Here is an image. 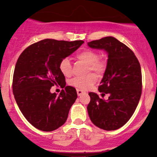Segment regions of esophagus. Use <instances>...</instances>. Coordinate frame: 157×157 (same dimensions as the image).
<instances>
[{"instance_id": "esophagus-1", "label": "esophagus", "mask_w": 157, "mask_h": 157, "mask_svg": "<svg viewBox=\"0 0 157 157\" xmlns=\"http://www.w3.org/2000/svg\"><path fill=\"white\" fill-rule=\"evenodd\" d=\"M77 95H78V96H81L82 94H84V91H82V90H80V89H77Z\"/></svg>"}]
</instances>
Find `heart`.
Masks as SVG:
<instances>
[{
	"instance_id": "b5f03b06",
	"label": "heart",
	"mask_w": 157,
	"mask_h": 157,
	"mask_svg": "<svg viewBox=\"0 0 157 157\" xmlns=\"http://www.w3.org/2000/svg\"><path fill=\"white\" fill-rule=\"evenodd\" d=\"M77 59L88 65V72L90 71H94L99 76L105 72L106 69L105 60L99 58V55L96 52L90 49L84 50L77 55ZM59 68L65 77L71 76L72 72V66L68 58H64L60 61ZM96 81V75L94 74H89L84 77H74L70 80L69 84L79 89L86 90L94 84Z\"/></svg>"
}]
</instances>
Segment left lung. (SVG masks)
I'll use <instances>...</instances> for the list:
<instances>
[{
	"instance_id": "1",
	"label": "left lung",
	"mask_w": 157,
	"mask_h": 157,
	"mask_svg": "<svg viewBox=\"0 0 157 157\" xmlns=\"http://www.w3.org/2000/svg\"><path fill=\"white\" fill-rule=\"evenodd\" d=\"M91 48L104 50L108 55L107 66L99 91L90 92L91 101L87 106L90 120L94 125L105 131L120 128L130 120L142 94V72L134 53L113 37L88 43Z\"/></svg>"
}]
</instances>
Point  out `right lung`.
Segmentation results:
<instances>
[{
  "mask_svg": "<svg viewBox=\"0 0 157 157\" xmlns=\"http://www.w3.org/2000/svg\"><path fill=\"white\" fill-rule=\"evenodd\" d=\"M83 43L42 40L27 47L17 59L12 91L23 115L36 128L55 131L67 120L77 94L75 88L66 86L59 65ZM54 85L65 89L57 95L50 91Z\"/></svg>",
  "mask_w": 157,
  "mask_h": 157,
  "instance_id": "add662e5",
  "label": "right lung"
}]
</instances>
